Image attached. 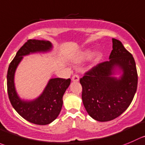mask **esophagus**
Here are the masks:
<instances>
[{"label": "esophagus", "mask_w": 145, "mask_h": 145, "mask_svg": "<svg viewBox=\"0 0 145 145\" xmlns=\"http://www.w3.org/2000/svg\"><path fill=\"white\" fill-rule=\"evenodd\" d=\"M72 81H74V82H77V81H79V76H78V75H77V74H74V76H72Z\"/></svg>", "instance_id": "34e87169"}]
</instances>
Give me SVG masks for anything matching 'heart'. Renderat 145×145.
<instances>
[{"label":"heart","mask_w":145,"mask_h":145,"mask_svg":"<svg viewBox=\"0 0 145 145\" xmlns=\"http://www.w3.org/2000/svg\"><path fill=\"white\" fill-rule=\"evenodd\" d=\"M92 54V50H89V49H87V50H84V51L81 52L78 55L76 56L75 59V61L76 62H81V61H84V60L87 59L91 57V55ZM102 57V54L101 52H96L93 55V60L94 61H98Z\"/></svg>","instance_id":"1"}]
</instances>
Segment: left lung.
I'll use <instances>...</instances> for the list:
<instances>
[{"mask_svg": "<svg viewBox=\"0 0 145 145\" xmlns=\"http://www.w3.org/2000/svg\"><path fill=\"white\" fill-rule=\"evenodd\" d=\"M109 61L97 64L80 79L82 101L94 120L110 121L120 116L133 101L137 87V72L133 55L122 42L113 38ZM122 71L119 78L116 70Z\"/></svg>", "mask_w": 145, "mask_h": 145, "instance_id": "1", "label": "left lung"}]
</instances>
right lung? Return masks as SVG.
Masks as SVG:
<instances>
[{"label": "right lung", "mask_w": 145, "mask_h": 145, "mask_svg": "<svg viewBox=\"0 0 145 145\" xmlns=\"http://www.w3.org/2000/svg\"><path fill=\"white\" fill-rule=\"evenodd\" d=\"M52 50L50 41L29 40L18 50L8 67L7 87L10 101L17 113L30 123L44 125L54 121L60 113L63 105V95L69 86L71 79L51 78L41 95L32 101H24L15 90L14 77L18 64L24 56L37 52H47Z\"/></svg>", "instance_id": "add662e5"}]
</instances>
